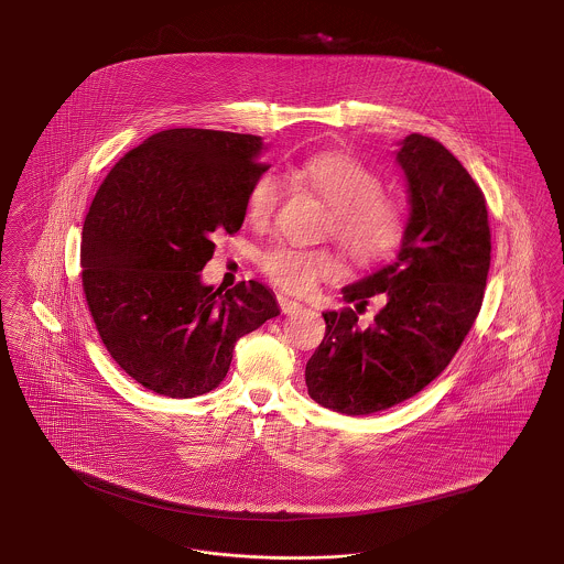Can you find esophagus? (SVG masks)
Segmentation results:
<instances>
[{
	"mask_svg": "<svg viewBox=\"0 0 564 564\" xmlns=\"http://www.w3.org/2000/svg\"><path fill=\"white\" fill-rule=\"evenodd\" d=\"M276 302H279V308H281L283 314H293V312L302 311V304H300V302L290 300V297H285V295H279Z\"/></svg>",
	"mask_w": 564,
	"mask_h": 564,
	"instance_id": "34e87169",
	"label": "esophagus"
}]
</instances>
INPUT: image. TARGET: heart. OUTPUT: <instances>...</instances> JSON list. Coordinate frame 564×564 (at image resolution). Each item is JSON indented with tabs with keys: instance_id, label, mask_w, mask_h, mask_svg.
Listing matches in <instances>:
<instances>
[{
	"instance_id": "obj_1",
	"label": "heart",
	"mask_w": 564,
	"mask_h": 564,
	"mask_svg": "<svg viewBox=\"0 0 564 564\" xmlns=\"http://www.w3.org/2000/svg\"><path fill=\"white\" fill-rule=\"evenodd\" d=\"M293 181L318 195L327 206L325 235H333L358 267L386 260L406 231L409 206L404 197L381 189L379 173L348 152L312 154L290 169ZM283 195V181L272 171L256 176L246 195L248 218L256 225L271 220ZM258 267L281 290L311 292L318 281L344 272L341 256L333 248L272 246L258 256Z\"/></svg>"
}]
</instances>
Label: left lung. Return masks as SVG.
I'll return each mask as SVG.
<instances>
[{
  "label": "left lung",
  "instance_id": "8db88e82",
  "mask_svg": "<svg viewBox=\"0 0 564 564\" xmlns=\"http://www.w3.org/2000/svg\"><path fill=\"white\" fill-rule=\"evenodd\" d=\"M410 216L398 258L344 288L354 308L325 312L327 333L306 365L312 400L360 416L388 410L442 375L481 311L491 262L486 195L431 137L400 141ZM389 302L362 330L368 297Z\"/></svg>",
  "mask_w": 564,
  "mask_h": 564
}]
</instances>
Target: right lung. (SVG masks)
<instances>
[{"label":"right lung","instance_id":"add662e5","mask_svg":"<svg viewBox=\"0 0 564 564\" xmlns=\"http://www.w3.org/2000/svg\"><path fill=\"white\" fill-rule=\"evenodd\" d=\"M262 139L169 129L122 155L83 225L80 276L99 337L145 389L195 398L220 386L235 341L279 314L271 290L199 281L216 234L246 218Z\"/></svg>","mask_w":564,"mask_h":564}]
</instances>
